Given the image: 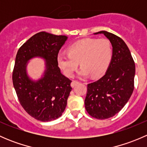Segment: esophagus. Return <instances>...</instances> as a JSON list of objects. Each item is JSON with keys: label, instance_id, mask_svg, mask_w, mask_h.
I'll use <instances>...</instances> for the list:
<instances>
[{"label": "esophagus", "instance_id": "obj_1", "mask_svg": "<svg viewBox=\"0 0 147 147\" xmlns=\"http://www.w3.org/2000/svg\"><path fill=\"white\" fill-rule=\"evenodd\" d=\"M79 83V82H78V81H75V80H72V82H71V87H74L75 85H77V84Z\"/></svg>", "mask_w": 147, "mask_h": 147}]
</instances>
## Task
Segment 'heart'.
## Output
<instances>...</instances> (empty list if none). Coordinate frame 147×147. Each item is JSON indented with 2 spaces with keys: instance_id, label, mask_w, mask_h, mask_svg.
I'll use <instances>...</instances> for the list:
<instances>
[{
  "instance_id": "1",
  "label": "heart",
  "mask_w": 147,
  "mask_h": 147,
  "mask_svg": "<svg viewBox=\"0 0 147 147\" xmlns=\"http://www.w3.org/2000/svg\"><path fill=\"white\" fill-rule=\"evenodd\" d=\"M112 47L109 40L105 38H86L77 41L67 48V54L57 56V64L65 75L72 77L80 65V78L92 75L96 78L103 75L111 63Z\"/></svg>"
}]
</instances>
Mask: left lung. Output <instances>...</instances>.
Segmentation results:
<instances>
[{
    "instance_id": "left-lung-1",
    "label": "left lung",
    "mask_w": 147,
    "mask_h": 147,
    "mask_svg": "<svg viewBox=\"0 0 147 147\" xmlns=\"http://www.w3.org/2000/svg\"><path fill=\"white\" fill-rule=\"evenodd\" d=\"M112 45V57L106 73L100 80L87 84L84 100L89 115L98 119L115 116L129 100L134 90L135 64L128 47L121 38L102 30Z\"/></svg>"
}]
</instances>
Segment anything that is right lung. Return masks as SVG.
Instances as JSON below:
<instances>
[{
	"instance_id": "1",
	"label": "right lung",
	"mask_w": 147,
	"mask_h": 147,
	"mask_svg": "<svg viewBox=\"0 0 147 147\" xmlns=\"http://www.w3.org/2000/svg\"><path fill=\"white\" fill-rule=\"evenodd\" d=\"M67 37L40 32L19 48L13 72V83L18 98L28 115L41 121L57 119L64 112L72 81L60 72L57 55ZM46 60L44 76L32 81L27 73V62L33 57Z\"/></svg>"
}]
</instances>
